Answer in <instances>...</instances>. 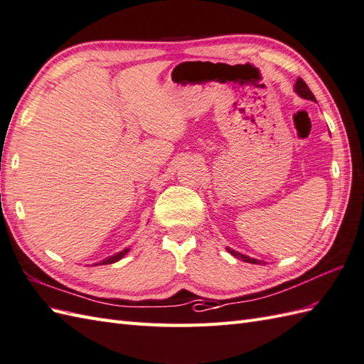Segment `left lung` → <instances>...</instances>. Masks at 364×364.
I'll list each match as a JSON object with an SVG mask.
<instances>
[{
	"label": "left lung",
	"mask_w": 364,
	"mask_h": 364,
	"mask_svg": "<svg viewBox=\"0 0 364 364\" xmlns=\"http://www.w3.org/2000/svg\"><path fill=\"white\" fill-rule=\"evenodd\" d=\"M294 91H296V95L301 96L302 99H309V100H314V102H316L314 92L310 91V88L307 87V83L304 82L301 77L296 80V83H294ZM226 250H228V252H230V255H232L234 257H237V259H242V260H245V262H248V264H260V260H256V259H251V257L245 256V255H240V252L234 251V250H231V248H226Z\"/></svg>",
	"instance_id": "1"
}]
</instances>
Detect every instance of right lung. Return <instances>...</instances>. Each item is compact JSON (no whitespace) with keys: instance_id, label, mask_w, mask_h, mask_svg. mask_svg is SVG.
Segmentation results:
<instances>
[{"instance_id":"add662e5","label":"right lung","mask_w":364,"mask_h":364,"mask_svg":"<svg viewBox=\"0 0 364 364\" xmlns=\"http://www.w3.org/2000/svg\"><path fill=\"white\" fill-rule=\"evenodd\" d=\"M130 251V248H125V250H122L121 252H116L114 256H109V257H105L104 260H100L99 264H95V265H108V264H114V262H117V260H121L127 252Z\"/></svg>"}]
</instances>
